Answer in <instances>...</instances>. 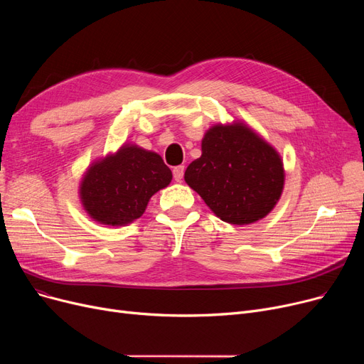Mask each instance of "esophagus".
Instances as JSON below:
<instances>
[{"label":"esophagus","mask_w":364,"mask_h":364,"mask_svg":"<svg viewBox=\"0 0 364 364\" xmlns=\"http://www.w3.org/2000/svg\"><path fill=\"white\" fill-rule=\"evenodd\" d=\"M172 174H174V178L177 183H181L183 177H184V166L183 165L176 166L174 169H172Z\"/></svg>","instance_id":"obj_1"}]
</instances>
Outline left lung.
<instances>
[{"mask_svg":"<svg viewBox=\"0 0 364 364\" xmlns=\"http://www.w3.org/2000/svg\"><path fill=\"white\" fill-rule=\"evenodd\" d=\"M186 183L228 224H252L277 205L284 168L279 151L242 121L217 124L202 139V155L184 172Z\"/></svg>","mask_w":364,"mask_h":364,"instance_id":"left-lung-1","label":"left lung"}]
</instances>
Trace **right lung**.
Instances as JSON below:
<instances>
[{"label":"right lung","mask_w":364,"mask_h":364,"mask_svg":"<svg viewBox=\"0 0 364 364\" xmlns=\"http://www.w3.org/2000/svg\"><path fill=\"white\" fill-rule=\"evenodd\" d=\"M171 180L172 172L158 153L124 143L87 168L78 193L94 221L119 227L140 218L150 198Z\"/></svg>","instance_id":"obj_1"}]
</instances>
